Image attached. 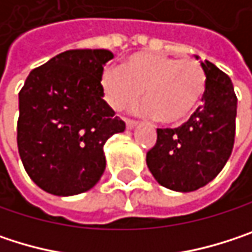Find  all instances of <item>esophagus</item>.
Masks as SVG:
<instances>
[{"label": "esophagus", "mask_w": 252, "mask_h": 252, "mask_svg": "<svg viewBox=\"0 0 252 252\" xmlns=\"http://www.w3.org/2000/svg\"><path fill=\"white\" fill-rule=\"evenodd\" d=\"M126 128H128V129H132L134 126H137V123H135L134 120H128V118H126Z\"/></svg>", "instance_id": "1"}]
</instances>
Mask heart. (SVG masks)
I'll return each instance as SVG.
<instances>
[{"label":"heart","mask_w":252,"mask_h":252,"mask_svg":"<svg viewBox=\"0 0 252 252\" xmlns=\"http://www.w3.org/2000/svg\"><path fill=\"white\" fill-rule=\"evenodd\" d=\"M102 90L108 105L121 111L135 103L143 92L140 112L165 126H178L197 109L206 92V74L194 60H176L155 52L131 55L121 70L102 76Z\"/></svg>","instance_id":"heart-1"}]
</instances>
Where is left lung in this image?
I'll return each instance as SVG.
<instances>
[{
    "label": "left lung",
    "mask_w": 252,
    "mask_h": 252,
    "mask_svg": "<svg viewBox=\"0 0 252 252\" xmlns=\"http://www.w3.org/2000/svg\"><path fill=\"white\" fill-rule=\"evenodd\" d=\"M201 68L206 74L203 105L181 126L158 128L156 144L146 156L155 179L179 192L195 191L219 175L235 141L233 84L210 61L201 63Z\"/></svg>",
    "instance_id": "left-lung-1"
}]
</instances>
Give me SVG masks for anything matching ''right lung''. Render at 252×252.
Listing matches in <instances>:
<instances>
[{
	"mask_svg": "<svg viewBox=\"0 0 252 252\" xmlns=\"http://www.w3.org/2000/svg\"><path fill=\"white\" fill-rule=\"evenodd\" d=\"M108 49H71L30 71L19 93L17 146L27 175L43 191L68 197L105 172L106 140L126 123L103 100Z\"/></svg>",
	"mask_w": 252,
	"mask_h": 252,
	"instance_id": "add662e5",
	"label": "right lung"
}]
</instances>
